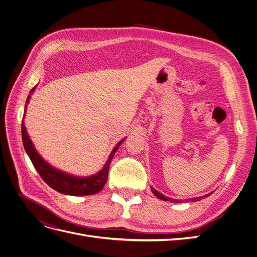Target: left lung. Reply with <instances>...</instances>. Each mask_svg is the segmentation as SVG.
I'll use <instances>...</instances> for the list:
<instances>
[{
  "label": "left lung",
  "instance_id": "left-lung-1",
  "mask_svg": "<svg viewBox=\"0 0 257 257\" xmlns=\"http://www.w3.org/2000/svg\"><path fill=\"white\" fill-rule=\"evenodd\" d=\"M151 190H152L153 194H154L156 197L160 198V199H162V200H165V202L180 203V200H178V199H173V198H170V197H167V196H165L164 194L160 193L158 190H155V189H154L153 187H151ZM211 194H212V192H211V193H209V194H207V195H204V196H200V197H194V198H189V199H186V200H187V202H196V200L203 199V198H205V197H207V196H209V195H211Z\"/></svg>",
  "mask_w": 257,
  "mask_h": 257
}]
</instances>
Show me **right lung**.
I'll use <instances>...</instances> for the list:
<instances>
[{"label": "right lung", "mask_w": 257, "mask_h": 257, "mask_svg": "<svg viewBox=\"0 0 257 257\" xmlns=\"http://www.w3.org/2000/svg\"><path fill=\"white\" fill-rule=\"evenodd\" d=\"M36 88V87H35ZM35 88L30 90L29 95L27 96V101L24 110V117L27 109V104L29 103L30 95L35 91ZM22 140H23V145L26 153L28 154L31 163L35 166V168L49 187L54 189L55 191L66 195H73V196H83V195H91L99 192L104 188L107 178H108V171L111 160L120 146V144L124 142L125 139H122L117 143L116 146L111 151L108 161L106 162L105 166L102 170H99L96 174L90 176H74L63 172L57 168H54L50 164H48L42 156L39 154L37 149L33 146V144L28 136L24 119L22 120Z\"/></svg>", "instance_id": "obj_1"}]
</instances>
